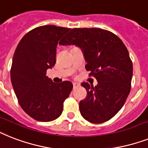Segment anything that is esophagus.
Returning a JSON list of instances; mask_svg holds the SVG:
<instances>
[{
    "instance_id": "obj_1",
    "label": "esophagus",
    "mask_w": 148,
    "mask_h": 148,
    "mask_svg": "<svg viewBox=\"0 0 148 148\" xmlns=\"http://www.w3.org/2000/svg\"><path fill=\"white\" fill-rule=\"evenodd\" d=\"M73 86H74V89H75L77 88V87H78V86H80V84H77V83H74V84H73Z\"/></svg>"
}]
</instances>
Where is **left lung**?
I'll return each mask as SVG.
<instances>
[{"instance_id":"obj_1","label":"left lung","mask_w":148,"mask_h":148,"mask_svg":"<svg viewBox=\"0 0 148 148\" xmlns=\"http://www.w3.org/2000/svg\"><path fill=\"white\" fill-rule=\"evenodd\" d=\"M60 44L79 47L86 71L98 81L97 86L81 85L87 96L80 102V112L92 123H103L113 117L130 93L132 62L128 49L119 37L99 28H75Z\"/></svg>"}]
</instances>
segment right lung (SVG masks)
I'll list each match as a JSON object with an SVG mask.
<instances>
[{
	"label": "right lung",
	"instance_id": "obj_1",
	"mask_svg": "<svg viewBox=\"0 0 148 148\" xmlns=\"http://www.w3.org/2000/svg\"><path fill=\"white\" fill-rule=\"evenodd\" d=\"M70 30L52 25L35 28L23 37L14 52L10 71L14 92L23 111L39 122L59 117L73 89L70 81L56 84L46 76L56 62L58 41Z\"/></svg>",
	"mask_w": 148,
	"mask_h": 148
}]
</instances>
